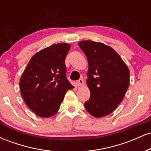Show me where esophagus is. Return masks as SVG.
Masks as SVG:
<instances>
[{"label":"esophagus","instance_id":"1","mask_svg":"<svg viewBox=\"0 0 151 151\" xmlns=\"http://www.w3.org/2000/svg\"><path fill=\"white\" fill-rule=\"evenodd\" d=\"M83 83H84V80H83V79H79V80L77 81V86H81L83 84Z\"/></svg>","mask_w":151,"mask_h":151}]
</instances>
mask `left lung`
I'll use <instances>...</instances> for the list:
<instances>
[{
    "label": "left lung",
    "mask_w": 151,
    "mask_h": 151,
    "mask_svg": "<svg viewBox=\"0 0 151 151\" xmlns=\"http://www.w3.org/2000/svg\"><path fill=\"white\" fill-rule=\"evenodd\" d=\"M78 44L89 64L86 83L91 96L84 107L93 116H105L124 99L129 86V70L111 47L89 40Z\"/></svg>",
    "instance_id": "obj_1"
}]
</instances>
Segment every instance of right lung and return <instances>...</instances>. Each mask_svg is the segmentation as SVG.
Here are the masks:
<instances>
[{"label":"right lung","instance_id":"obj_1","mask_svg":"<svg viewBox=\"0 0 151 151\" xmlns=\"http://www.w3.org/2000/svg\"><path fill=\"white\" fill-rule=\"evenodd\" d=\"M70 49L69 44L59 43L40 50L31 58L20 78L22 98L38 116L55 115L65 93L74 87L66 75L65 59Z\"/></svg>","mask_w":151,"mask_h":151}]
</instances>
